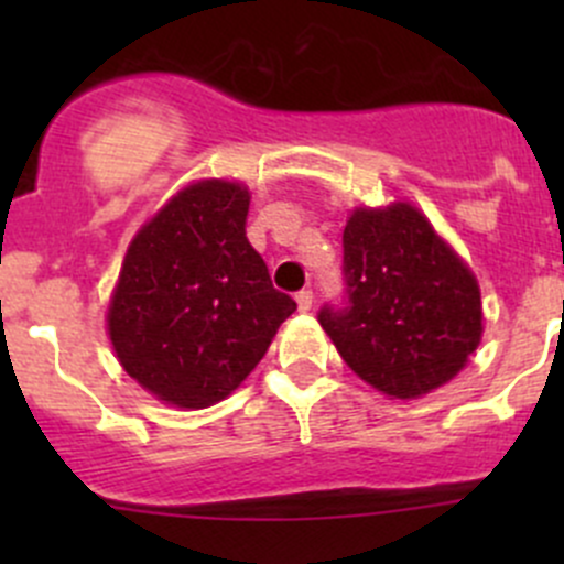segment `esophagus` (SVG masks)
I'll list each match as a JSON object with an SVG mask.
<instances>
[{"label":"esophagus","instance_id":"1","mask_svg":"<svg viewBox=\"0 0 564 564\" xmlns=\"http://www.w3.org/2000/svg\"><path fill=\"white\" fill-rule=\"evenodd\" d=\"M297 308L300 311H311V305H314V292L311 289H303V292H297Z\"/></svg>","mask_w":564,"mask_h":564}]
</instances>
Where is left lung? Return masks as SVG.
Masks as SVG:
<instances>
[{
    "mask_svg": "<svg viewBox=\"0 0 564 564\" xmlns=\"http://www.w3.org/2000/svg\"><path fill=\"white\" fill-rule=\"evenodd\" d=\"M318 324L357 377L417 398L456 377L480 344V289L412 204L355 209L344 297L322 305Z\"/></svg>",
    "mask_w": 564,
    "mask_h": 564,
    "instance_id": "8db88e82",
    "label": "left lung"
}]
</instances>
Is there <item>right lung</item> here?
I'll return each instance as SVG.
<instances>
[{
    "instance_id": "add662e5",
    "label": "right lung",
    "mask_w": 564,
    "mask_h": 564,
    "mask_svg": "<svg viewBox=\"0 0 564 564\" xmlns=\"http://www.w3.org/2000/svg\"><path fill=\"white\" fill-rule=\"evenodd\" d=\"M248 204L237 182H196L124 256L108 335L124 371L161 401L185 409L218 403L297 311L248 242Z\"/></svg>"
}]
</instances>
